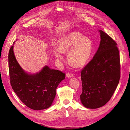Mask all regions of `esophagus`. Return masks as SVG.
<instances>
[{
  "label": "esophagus",
  "mask_w": 130,
  "mask_h": 130,
  "mask_svg": "<svg viewBox=\"0 0 130 130\" xmlns=\"http://www.w3.org/2000/svg\"><path fill=\"white\" fill-rule=\"evenodd\" d=\"M66 76L68 77H71L73 76V74L72 73H66Z\"/></svg>",
  "instance_id": "esophagus-1"
}]
</instances>
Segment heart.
I'll list each match as a JSON object with an SVG mask.
<instances>
[{
	"label": "heart",
	"instance_id": "obj_1",
	"mask_svg": "<svg viewBox=\"0 0 130 130\" xmlns=\"http://www.w3.org/2000/svg\"><path fill=\"white\" fill-rule=\"evenodd\" d=\"M57 49L55 51V56L62 59L61 53H68V61L75 68H81L87 63L91 57L93 43L91 39L83 36L76 31L69 33L63 36L57 45Z\"/></svg>",
	"mask_w": 130,
	"mask_h": 130
}]
</instances>
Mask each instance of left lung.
I'll use <instances>...</instances> for the list:
<instances>
[{"label": "left lung", "mask_w": 130, "mask_h": 130, "mask_svg": "<svg viewBox=\"0 0 130 130\" xmlns=\"http://www.w3.org/2000/svg\"><path fill=\"white\" fill-rule=\"evenodd\" d=\"M101 41L93 58L81 72L82 104L96 109L106 105L113 95L120 78V59L117 44L102 30Z\"/></svg>", "instance_id": "8db88e82"}]
</instances>
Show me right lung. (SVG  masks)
Here are the masks:
<instances>
[{
  "label": "right lung",
  "instance_id": "add662e5",
  "mask_svg": "<svg viewBox=\"0 0 130 130\" xmlns=\"http://www.w3.org/2000/svg\"><path fill=\"white\" fill-rule=\"evenodd\" d=\"M13 46L8 55L10 81L14 92L28 108L43 110L51 106L56 96L57 86L65 78L62 72L45 66L35 74L26 73L15 58Z\"/></svg>",
  "mask_w": 130,
  "mask_h": 130
}]
</instances>
